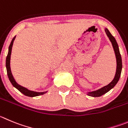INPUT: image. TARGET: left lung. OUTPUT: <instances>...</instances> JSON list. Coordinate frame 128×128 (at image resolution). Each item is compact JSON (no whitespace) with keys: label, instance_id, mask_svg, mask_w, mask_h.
<instances>
[{"label":"left lung","instance_id":"left-lung-1","mask_svg":"<svg viewBox=\"0 0 128 128\" xmlns=\"http://www.w3.org/2000/svg\"><path fill=\"white\" fill-rule=\"evenodd\" d=\"M105 31H106V34H107V36L108 37L110 41L112 43V45L114 52H115L117 62L116 72V74L115 76H114V80H113L109 84H107V86H105L100 88V89L97 90L96 91L88 92V94H87L88 95L93 96V97H98V96H102V95H104L105 94L108 92L110 91L112 88H113L115 86V85L117 84V83H118V81H119V78H120V73H121L122 71V66L121 56H120V52H119V46H118V43H117L115 38L111 34V33H110L109 31L108 30L107 28H106V29H105Z\"/></svg>","mask_w":128,"mask_h":128}]
</instances>
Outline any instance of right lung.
<instances>
[{
  "label": "right lung",
  "instance_id": "add662e5",
  "mask_svg": "<svg viewBox=\"0 0 128 128\" xmlns=\"http://www.w3.org/2000/svg\"><path fill=\"white\" fill-rule=\"evenodd\" d=\"M16 38V36L14 37L12 40L11 42H10V45L9 46V52H8V54L6 57V69H7V72H8V76L9 78V80H10V83L13 85V86L15 87L16 88H17L20 92L22 93L26 96H30V97H33V96H39V95H44V94H46L47 92H33L29 90L27 88H24V87L16 83L15 80L14 79L12 74L11 71H10V55H11V51H12V47L13 42L14 40Z\"/></svg>",
  "mask_w": 128,
  "mask_h": 128
}]
</instances>
